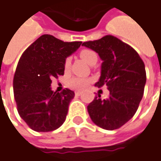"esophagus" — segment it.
Masks as SVG:
<instances>
[{"mask_svg":"<svg viewBox=\"0 0 161 161\" xmlns=\"http://www.w3.org/2000/svg\"><path fill=\"white\" fill-rule=\"evenodd\" d=\"M75 95H81V92H80V91H75Z\"/></svg>","mask_w":161,"mask_h":161,"instance_id":"1","label":"esophagus"}]
</instances>
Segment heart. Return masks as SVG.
I'll list each match as a JSON object with an SVG mask.
<instances>
[{
    "instance_id": "obj_1",
    "label": "heart",
    "mask_w": 161,
    "mask_h": 161,
    "mask_svg": "<svg viewBox=\"0 0 161 161\" xmlns=\"http://www.w3.org/2000/svg\"><path fill=\"white\" fill-rule=\"evenodd\" d=\"M80 57L82 58L83 60L87 62V64L91 65L93 63H96L97 59H98V56L95 52L92 51L90 49H84L81 50L80 53ZM71 66V58H67L65 60V68L68 69ZM91 82L90 79L87 78H73L69 81V85L74 88L76 89H84L89 85V83Z\"/></svg>"
}]
</instances>
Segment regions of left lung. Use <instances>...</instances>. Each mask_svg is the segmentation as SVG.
Masks as SVG:
<instances>
[{
  "label": "left lung",
  "mask_w": 161,
  "mask_h": 161,
  "mask_svg": "<svg viewBox=\"0 0 161 161\" xmlns=\"http://www.w3.org/2000/svg\"><path fill=\"white\" fill-rule=\"evenodd\" d=\"M82 45L98 53L103 60L95 86L106 85L109 90L107 99L95 96L87 106L88 114L101 128L118 129L135 115L141 102L146 82L145 64L131 46L116 36L108 35Z\"/></svg>",
  "instance_id": "1"
}]
</instances>
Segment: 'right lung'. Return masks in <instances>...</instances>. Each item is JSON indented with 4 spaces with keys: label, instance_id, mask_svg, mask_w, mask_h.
Masks as SVG:
<instances>
[{
    "label": "right lung",
    "instance_id": "1",
    "mask_svg": "<svg viewBox=\"0 0 161 161\" xmlns=\"http://www.w3.org/2000/svg\"><path fill=\"white\" fill-rule=\"evenodd\" d=\"M81 43L64 42L45 34L22 54L14 75V96L20 116L33 130L52 131L66 120L74 92L67 88L53 92L52 79L64 74L66 58Z\"/></svg>",
    "mask_w": 161,
    "mask_h": 161
}]
</instances>
